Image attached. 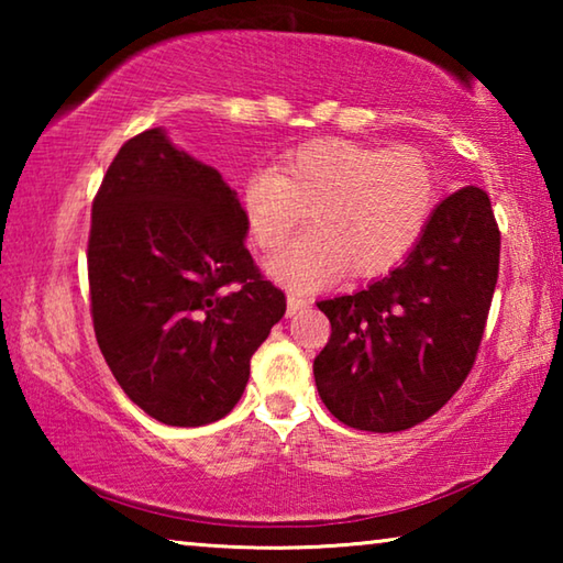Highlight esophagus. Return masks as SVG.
<instances>
[{
    "mask_svg": "<svg viewBox=\"0 0 563 563\" xmlns=\"http://www.w3.org/2000/svg\"><path fill=\"white\" fill-rule=\"evenodd\" d=\"M305 308H310L308 298H302V295H295V292L288 295V316H298V312H302Z\"/></svg>",
    "mask_w": 563,
    "mask_h": 563,
    "instance_id": "1",
    "label": "esophagus"
}]
</instances>
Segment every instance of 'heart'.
<instances>
[{
  "label": "heart",
  "mask_w": 563,
  "mask_h": 563,
  "mask_svg": "<svg viewBox=\"0 0 563 563\" xmlns=\"http://www.w3.org/2000/svg\"><path fill=\"white\" fill-rule=\"evenodd\" d=\"M440 176L417 146L377 148L350 139H316L288 151L275 170L245 178L241 206L247 233L265 253L298 231H312L268 263L292 288L350 273L379 278L412 255L430 228Z\"/></svg>",
  "instance_id": "obj_1"
}]
</instances>
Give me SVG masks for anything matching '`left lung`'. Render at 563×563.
I'll list each match as a JSON object with an SVG mask.
<instances>
[{"mask_svg":"<svg viewBox=\"0 0 563 563\" xmlns=\"http://www.w3.org/2000/svg\"><path fill=\"white\" fill-rule=\"evenodd\" d=\"M499 245L487 190L464 186L437 206L422 241L387 278L318 302L330 340L312 373L332 417L365 432H402L450 402L482 345Z\"/></svg>","mask_w":563,"mask_h":563,"instance_id":"8db88e82","label":"left lung"}]
</instances>
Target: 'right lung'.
<instances>
[{"label":"right lung","mask_w":563,"mask_h":563,"mask_svg":"<svg viewBox=\"0 0 563 563\" xmlns=\"http://www.w3.org/2000/svg\"><path fill=\"white\" fill-rule=\"evenodd\" d=\"M245 231L235 190L161 129L129 139L101 180L87 247L93 332L123 393L158 422L231 412L285 316Z\"/></svg>","instance_id":"add662e5"}]
</instances>
